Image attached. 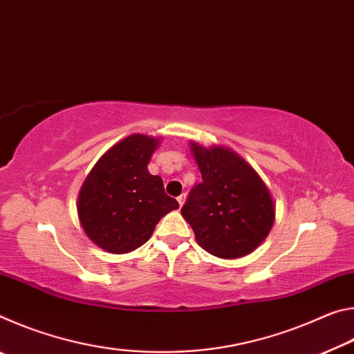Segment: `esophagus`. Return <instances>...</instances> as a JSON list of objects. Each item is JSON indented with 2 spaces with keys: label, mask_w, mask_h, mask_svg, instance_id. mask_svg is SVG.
Returning a JSON list of instances; mask_svg holds the SVG:
<instances>
[{
  "label": "esophagus",
  "mask_w": 354,
  "mask_h": 354,
  "mask_svg": "<svg viewBox=\"0 0 354 354\" xmlns=\"http://www.w3.org/2000/svg\"><path fill=\"white\" fill-rule=\"evenodd\" d=\"M184 201H185V195H179V196H178V203H179V206H183V205H184Z\"/></svg>",
  "instance_id": "34e87169"
}]
</instances>
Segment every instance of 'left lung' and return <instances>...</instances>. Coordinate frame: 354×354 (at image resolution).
<instances>
[{"mask_svg": "<svg viewBox=\"0 0 354 354\" xmlns=\"http://www.w3.org/2000/svg\"><path fill=\"white\" fill-rule=\"evenodd\" d=\"M201 179L181 209L201 248L221 259L247 256L274 221L270 192L247 160L225 147L192 143Z\"/></svg>", "mask_w": 354, "mask_h": 354, "instance_id": "8db88e82", "label": "left lung"}]
</instances>
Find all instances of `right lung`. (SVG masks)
Segmentation results:
<instances>
[{
    "label": "right lung",
    "mask_w": 354,
    "mask_h": 354,
    "mask_svg": "<svg viewBox=\"0 0 354 354\" xmlns=\"http://www.w3.org/2000/svg\"><path fill=\"white\" fill-rule=\"evenodd\" d=\"M159 140L133 134L101 156L77 196V215L87 237L100 248L122 254L142 247L158 221L179 205L165 194L148 162Z\"/></svg>",
    "instance_id": "1"
}]
</instances>
